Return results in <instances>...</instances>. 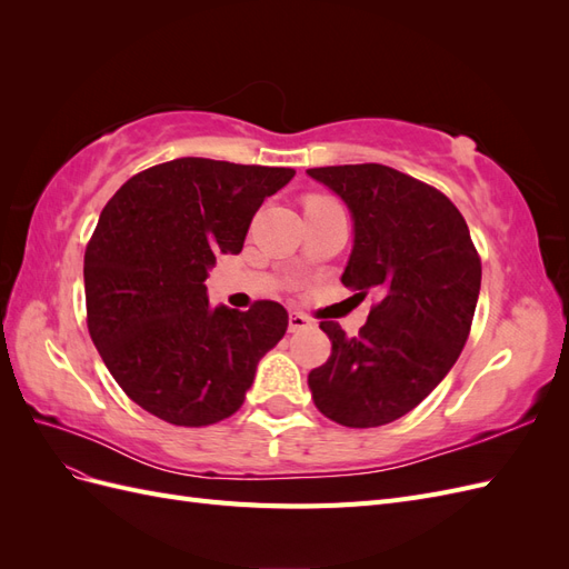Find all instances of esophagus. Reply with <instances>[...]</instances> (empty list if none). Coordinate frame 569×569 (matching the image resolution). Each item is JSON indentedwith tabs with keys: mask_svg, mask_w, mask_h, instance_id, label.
Listing matches in <instances>:
<instances>
[{
	"mask_svg": "<svg viewBox=\"0 0 569 569\" xmlns=\"http://www.w3.org/2000/svg\"><path fill=\"white\" fill-rule=\"evenodd\" d=\"M308 327H313V320L303 316V313H289V332H301L308 330Z\"/></svg>",
	"mask_w": 569,
	"mask_h": 569,
	"instance_id": "obj_1",
	"label": "esophagus"
}]
</instances>
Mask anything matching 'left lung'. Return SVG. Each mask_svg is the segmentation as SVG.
Segmentation results:
<instances>
[{"label": "left lung", "instance_id": "obj_1", "mask_svg": "<svg viewBox=\"0 0 569 569\" xmlns=\"http://www.w3.org/2000/svg\"><path fill=\"white\" fill-rule=\"evenodd\" d=\"M353 216V251L341 282L370 308L356 337L322 320L332 353L308 375L325 418L380 427L416 408L453 368L468 341L481 261L468 222L437 187L382 163L308 168Z\"/></svg>", "mask_w": 569, "mask_h": 569}]
</instances>
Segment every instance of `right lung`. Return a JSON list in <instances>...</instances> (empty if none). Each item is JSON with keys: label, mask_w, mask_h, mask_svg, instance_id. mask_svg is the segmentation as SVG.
<instances>
[{"label": "right lung", "mask_w": 569, "mask_h": 569, "mask_svg": "<svg viewBox=\"0 0 569 569\" xmlns=\"http://www.w3.org/2000/svg\"><path fill=\"white\" fill-rule=\"evenodd\" d=\"M295 173L184 157L132 176L101 211L84 249L88 330L151 416L180 427L230 418L284 337L278 301L211 308L203 280L218 253L242 251L258 206Z\"/></svg>", "instance_id": "obj_1"}]
</instances>
